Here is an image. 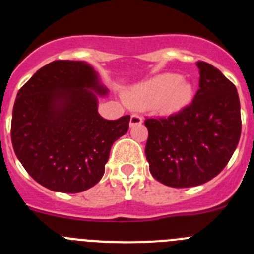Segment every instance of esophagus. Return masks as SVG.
I'll use <instances>...</instances> for the list:
<instances>
[{
    "label": "esophagus",
    "mask_w": 254,
    "mask_h": 254,
    "mask_svg": "<svg viewBox=\"0 0 254 254\" xmlns=\"http://www.w3.org/2000/svg\"><path fill=\"white\" fill-rule=\"evenodd\" d=\"M140 123H142V117L137 113L132 114L131 120H129V126H131V127H133V126L140 125Z\"/></svg>",
    "instance_id": "esophagus-1"
}]
</instances>
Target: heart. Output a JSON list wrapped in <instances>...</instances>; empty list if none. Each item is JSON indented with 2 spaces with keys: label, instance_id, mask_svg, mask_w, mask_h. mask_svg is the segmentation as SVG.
Returning a JSON list of instances; mask_svg holds the SVG:
<instances>
[{
  "label": "heart",
  "instance_id": "1",
  "mask_svg": "<svg viewBox=\"0 0 254 254\" xmlns=\"http://www.w3.org/2000/svg\"><path fill=\"white\" fill-rule=\"evenodd\" d=\"M192 93L190 82L173 73H164L132 87L126 100L134 108L154 105L160 113L172 114L190 103Z\"/></svg>",
  "mask_w": 254,
  "mask_h": 254
}]
</instances>
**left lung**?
<instances>
[{
    "instance_id": "8db88e82",
    "label": "left lung",
    "mask_w": 254,
    "mask_h": 254,
    "mask_svg": "<svg viewBox=\"0 0 254 254\" xmlns=\"http://www.w3.org/2000/svg\"><path fill=\"white\" fill-rule=\"evenodd\" d=\"M199 87L190 105L168 118L145 121L150 173L169 187L203 185L230 160L242 132L237 87L216 67L199 61Z\"/></svg>"
}]
</instances>
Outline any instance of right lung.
Segmentation results:
<instances>
[{
  "mask_svg": "<svg viewBox=\"0 0 254 254\" xmlns=\"http://www.w3.org/2000/svg\"><path fill=\"white\" fill-rule=\"evenodd\" d=\"M107 87L82 61H53L19 90L11 141L31 178L56 192L78 193L102 179L112 145L128 131L129 116L104 120L98 95Z\"/></svg>",
  "mask_w": 254,
  "mask_h": 254,
  "instance_id": "add662e5",
  "label": "right lung"
}]
</instances>
